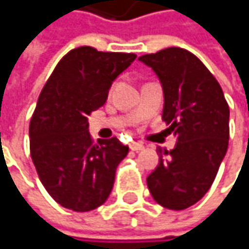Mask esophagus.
Segmentation results:
<instances>
[{"mask_svg":"<svg viewBox=\"0 0 249 249\" xmlns=\"http://www.w3.org/2000/svg\"><path fill=\"white\" fill-rule=\"evenodd\" d=\"M143 148H145V146H143L142 143H137V142H131V143H130V149H131V151L139 152V151H142Z\"/></svg>","mask_w":249,"mask_h":249,"instance_id":"obj_1","label":"esophagus"}]
</instances>
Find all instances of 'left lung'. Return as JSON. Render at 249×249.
Segmentation results:
<instances>
[{"label":"left lung","mask_w":249,"mask_h":249,"mask_svg":"<svg viewBox=\"0 0 249 249\" xmlns=\"http://www.w3.org/2000/svg\"><path fill=\"white\" fill-rule=\"evenodd\" d=\"M164 91L162 121L178 137L175 149L160 152V164L146 184L162 208L182 211L211 188L229 146V104L223 89L194 53L167 47L142 55Z\"/></svg>","instance_id":"left-lung-1"}]
</instances>
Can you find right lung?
Here are the masks:
<instances>
[{
    "instance_id": "right-lung-1",
    "label": "right lung",
    "mask_w": 249,
    "mask_h": 249,
    "mask_svg": "<svg viewBox=\"0 0 249 249\" xmlns=\"http://www.w3.org/2000/svg\"><path fill=\"white\" fill-rule=\"evenodd\" d=\"M134 59V53L80 46L62 56L41 89L30 122V152L43 187L67 209H97L113 188L128 146L116 137L94 143L88 116Z\"/></svg>"
}]
</instances>
